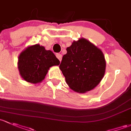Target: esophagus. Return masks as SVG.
<instances>
[{"label":"esophagus","mask_w":131,"mask_h":131,"mask_svg":"<svg viewBox=\"0 0 131 131\" xmlns=\"http://www.w3.org/2000/svg\"><path fill=\"white\" fill-rule=\"evenodd\" d=\"M56 58H57L60 60V61H61V59H62V55L61 54H59V53H58V54H56Z\"/></svg>","instance_id":"34e87169"}]
</instances>
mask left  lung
<instances>
[{
  "label": "left lung",
  "mask_w": 131,
  "mask_h": 131,
  "mask_svg": "<svg viewBox=\"0 0 131 131\" xmlns=\"http://www.w3.org/2000/svg\"><path fill=\"white\" fill-rule=\"evenodd\" d=\"M67 51L60 69L69 87L78 93L94 89L105 74L106 62L102 51L84 38L73 41Z\"/></svg>",
  "instance_id": "left-lung-1"
}]
</instances>
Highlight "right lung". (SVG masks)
I'll return each instance as SVG.
<instances>
[{"label": "right lung", "instance_id": "right-lung-1", "mask_svg": "<svg viewBox=\"0 0 131 131\" xmlns=\"http://www.w3.org/2000/svg\"><path fill=\"white\" fill-rule=\"evenodd\" d=\"M60 61L50 50H46L38 44L28 46L19 56L18 69L20 76L26 82L40 83L45 79L48 70L59 65Z\"/></svg>", "mask_w": 131, "mask_h": 131}]
</instances>
